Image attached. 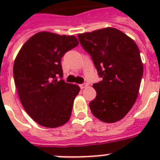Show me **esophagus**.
I'll return each mask as SVG.
<instances>
[{
	"instance_id": "1",
	"label": "esophagus",
	"mask_w": 160,
	"mask_h": 160,
	"mask_svg": "<svg viewBox=\"0 0 160 160\" xmlns=\"http://www.w3.org/2000/svg\"><path fill=\"white\" fill-rule=\"evenodd\" d=\"M88 85L86 84V83H84V84H81V85H80V89H85V87H87Z\"/></svg>"
}]
</instances>
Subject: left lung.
<instances>
[{
    "instance_id": "obj_1",
    "label": "left lung",
    "mask_w": 160,
    "mask_h": 160,
    "mask_svg": "<svg viewBox=\"0 0 160 160\" xmlns=\"http://www.w3.org/2000/svg\"><path fill=\"white\" fill-rule=\"evenodd\" d=\"M102 80L95 83L96 97L90 102L97 119L114 123L123 119L136 101L142 75L139 50L133 40L115 28L79 34Z\"/></svg>"
}]
</instances>
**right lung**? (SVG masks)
Returning <instances> with one entry per match:
<instances>
[{
    "label": "right lung",
    "instance_id": "right-lung-1",
    "mask_svg": "<svg viewBox=\"0 0 160 160\" xmlns=\"http://www.w3.org/2000/svg\"><path fill=\"white\" fill-rule=\"evenodd\" d=\"M78 45L74 36L41 31L24 44L15 60L14 80L22 106L42 126L56 128L70 119L80 89L61 80L60 60Z\"/></svg>",
    "mask_w": 160,
    "mask_h": 160
}]
</instances>
